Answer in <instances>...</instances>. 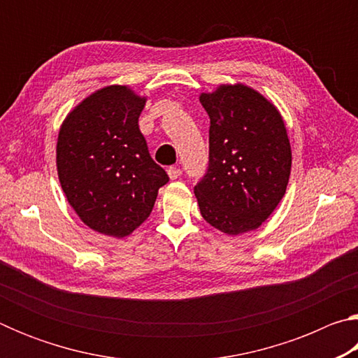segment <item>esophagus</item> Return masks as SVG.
<instances>
[{
    "mask_svg": "<svg viewBox=\"0 0 358 358\" xmlns=\"http://www.w3.org/2000/svg\"><path fill=\"white\" fill-rule=\"evenodd\" d=\"M167 175H169V178H171V180H177L180 175H181L180 167H169L167 169Z\"/></svg>",
    "mask_w": 358,
    "mask_h": 358,
    "instance_id": "obj_1",
    "label": "esophagus"
}]
</instances>
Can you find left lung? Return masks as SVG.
<instances>
[{"label": "left lung", "instance_id": "obj_1", "mask_svg": "<svg viewBox=\"0 0 358 358\" xmlns=\"http://www.w3.org/2000/svg\"><path fill=\"white\" fill-rule=\"evenodd\" d=\"M210 117V164L194 187L201 215L227 235L256 230L287 189L292 150L273 102L245 83L199 96Z\"/></svg>", "mask_w": 358, "mask_h": 358}]
</instances>
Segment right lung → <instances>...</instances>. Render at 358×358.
I'll use <instances>...</instances> for the list:
<instances>
[{
    "instance_id": "obj_1",
    "label": "right lung",
    "mask_w": 358,
    "mask_h": 358,
    "mask_svg": "<svg viewBox=\"0 0 358 358\" xmlns=\"http://www.w3.org/2000/svg\"><path fill=\"white\" fill-rule=\"evenodd\" d=\"M145 102L128 85H108L78 102L59 126L57 172L64 196L85 226L113 238L145 222L169 181L138 129Z\"/></svg>"
}]
</instances>
